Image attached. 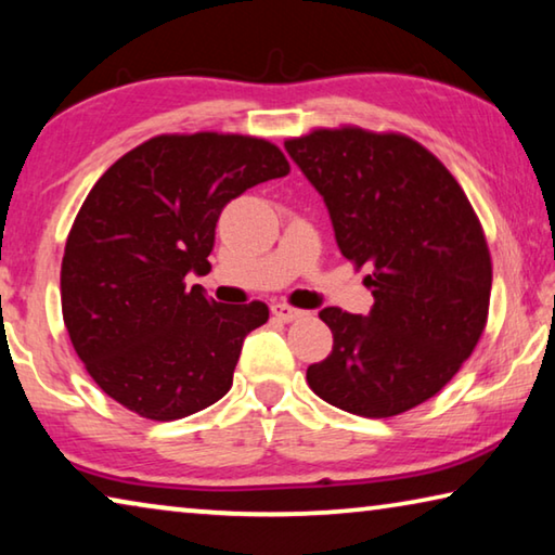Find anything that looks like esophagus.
Segmentation results:
<instances>
[{
    "label": "esophagus",
    "instance_id": "esophagus-1",
    "mask_svg": "<svg viewBox=\"0 0 555 555\" xmlns=\"http://www.w3.org/2000/svg\"><path fill=\"white\" fill-rule=\"evenodd\" d=\"M272 314H275V318H278L280 322H293V320L305 318L307 312L297 310V307H289V305H285V302H280V305H272Z\"/></svg>",
    "mask_w": 555,
    "mask_h": 555
}]
</instances>
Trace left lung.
<instances>
[{
    "label": "left lung",
    "mask_w": 555,
    "mask_h": 555,
    "mask_svg": "<svg viewBox=\"0 0 555 555\" xmlns=\"http://www.w3.org/2000/svg\"><path fill=\"white\" fill-rule=\"evenodd\" d=\"M285 151L325 201L339 253L370 266L366 318L325 307L335 345L307 385L349 414L385 420L431 399L479 343L491 255L444 164L402 133L318 129Z\"/></svg>",
    "instance_id": "obj_1"
}]
</instances>
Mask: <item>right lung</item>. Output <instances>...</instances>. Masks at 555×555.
<instances>
[{"instance_id": "1", "label": "right lung", "mask_w": 555, "mask_h": 555, "mask_svg": "<svg viewBox=\"0 0 555 555\" xmlns=\"http://www.w3.org/2000/svg\"><path fill=\"white\" fill-rule=\"evenodd\" d=\"M266 139L156 135L99 178L66 237L62 312L91 379L118 404L173 422L216 404L233 385L243 339L268 305H220L185 275H206L230 201L283 178Z\"/></svg>"}]
</instances>
